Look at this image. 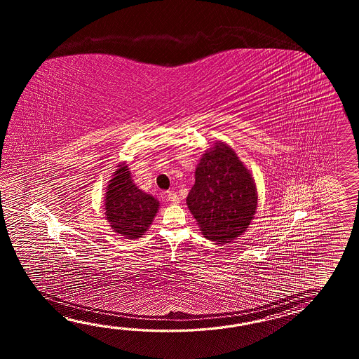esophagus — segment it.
I'll use <instances>...</instances> for the list:
<instances>
[{
    "label": "esophagus",
    "mask_w": 359,
    "mask_h": 359,
    "mask_svg": "<svg viewBox=\"0 0 359 359\" xmlns=\"http://www.w3.org/2000/svg\"><path fill=\"white\" fill-rule=\"evenodd\" d=\"M167 195H168L169 201H172L173 204H178L180 203V198H178V195H177V192H175V191H168Z\"/></svg>",
    "instance_id": "esophagus-1"
}]
</instances>
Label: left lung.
<instances>
[{
	"instance_id": "obj_1",
	"label": "left lung",
	"mask_w": 359,
	"mask_h": 359,
	"mask_svg": "<svg viewBox=\"0 0 359 359\" xmlns=\"http://www.w3.org/2000/svg\"><path fill=\"white\" fill-rule=\"evenodd\" d=\"M201 233L219 244L243 235L254 219L258 192L233 149L218 141L203 154L187 198Z\"/></svg>"
}]
</instances>
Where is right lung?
<instances>
[{
	"instance_id": "1",
	"label": "right lung",
	"mask_w": 359,
	"mask_h": 359,
	"mask_svg": "<svg viewBox=\"0 0 359 359\" xmlns=\"http://www.w3.org/2000/svg\"><path fill=\"white\" fill-rule=\"evenodd\" d=\"M159 210V201L140 190L126 163L118 165L105 192V219L114 232L126 238L145 233Z\"/></svg>"
}]
</instances>
